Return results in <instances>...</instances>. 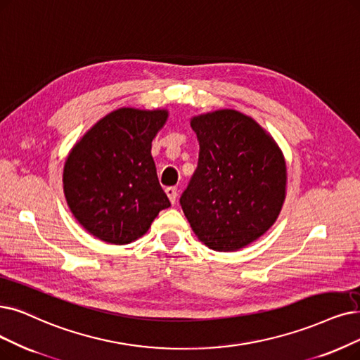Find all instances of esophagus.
<instances>
[{"instance_id": "1", "label": "esophagus", "mask_w": 360, "mask_h": 360, "mask_svg": "<svg viewBox=\"0 0 360 360\" xmlns=\"http://www.w3.org/2000/svg\"><path fill=\"white\" fill-rule=\"evenodd\" d=\"M165 193H167V196L169 198L171 202L174 204L176 199H177V188H174V186H169V188L165 189Z\"/></svg>"}]
</instances>
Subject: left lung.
Instances as JSON below:
<instances>
[{
    "label": "left lung",
    "mask_w": 360,
    "mask_h": 360,
    "mask_svg": "<svg viewBox=\"0 0 360 360\" xmlns=\"http://www.w3.org/2000/svg\"><path fill=\"white\" fill-rule=\"evenodd\" d=\"M198 168L180 198L198 239L214 251H238L275 224L286 196L285 156L248 115L220 109L191 120Z\"/></svg>",
    "instance_id": "8db88e82"
}]
</instances>
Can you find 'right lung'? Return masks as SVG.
Listing matches in <instances>:
<instances>
[{
	"mask_svg": "<svg viewBox=\"0 0 360 360\" xmlns=\"http://www.w3.org/2000/svg\"><path fill=\"white\" fill-rule=\"evenodd\" d=\"M167 120V109L121 108L98 120L70 149L63 193L90 235L125 245L145 235L169 207L150 153Z\"/></svg>",
	"mask_w": 360,
	"mask_h": 360,
	"instance_id": "1",
	"label": "right lung"
}]
</instances>
